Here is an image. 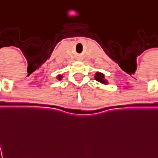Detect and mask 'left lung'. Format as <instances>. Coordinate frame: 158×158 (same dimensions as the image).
<instances>
[{
	"instance_id": "8db88e82",
	"label": "left lung",
	"mask_w": 158,
	"mask_h": 158,
	"mask_svg": "<svg viewBox=\"0 0 158 158\" xmlns=\"http://www.w3.org/2000/svg\"><path fill=\"white\" fill-rule=\"evenodd\" d=\"M95 79H96L98 82H100L102 83V84H104V85H106L107 84V80H106L105 79V75L103 74L102 73H100V72H97L96 73H95Z\"/></svg>"
}]
</instances>
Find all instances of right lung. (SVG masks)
<instances>
[{
    "mask_svg": "<svg viewBox=\"0 0 158 158\" xmlns=\"http://www.w3.org/2000/svg\"><path fill=\"white\" fill-rule=\"evenodd\" d=\"M63 78V76L62 75H58V79H61Z\"/></svg>",
    "mask_w": 158,
    "mask_h": 158,
    "instance_id": "add662e5",
    "label": "right lung"
}]
</instances>
